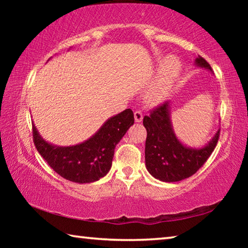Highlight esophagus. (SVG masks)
<instances>
[{
	"instance_id": "obj_1",
	"label": "esophagus",
	"mask_w": 248,
	"mask_h": 248,
	"mask_svg": "<svg viewBox=\"0 0 248 248\" xmlns=\"http://www.w3.org/2000/svg\"><path fill=\"white\" fill-rule=\"evenodd\" d=\"M133 115H134V120H136V123H141L142 119H143V115H142V112L139 110L134 111Z\"/></svg>"
}]
</instances>
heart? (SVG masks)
<instances>
[{
    "label": "heart",
    "instance_id": "1",
    "mask_svg": "<svg viewBox=\"0 0 248 248\" xmlns=\"http://www.w3.org/2000/svg\"><path fill=\"white\" fill-rule=\"evenodd\" d=\"M182 63L175 56L167 57L161 65L156 78L144 93L145 103L150 106H156L167 99L178 81Z\"/></svg>",
    "mask_w": 248,
    "mask_h": 248
}]
</instances>
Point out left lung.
Wrapping results in <instances>:
<instances>
[{"mask_svg": "<svg viewBox=\"0 0 248 248\" xmlns=\"http://www.w3.org/2000/svg\"><path fill=\"white\" fill-rule=\"evenodd\" d=\"M199 68L212 69L200 56L195 60ZM143 125L148 132L145 141V166L154 178L175 183L190 177L202 166L215 150L220 129L202 148H189L178 140L170 121V102H165L144 116Z\"/></svg>", "mask_w": 248, "mask_h": 248, "instance_id": "left-lung-1", "label": "left lung"}]
</instances>
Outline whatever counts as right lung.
<instances>
[{"label":"right lung","mask_w":248,"mask_h":248,"mask_svg":"<svg viewBox=\"0 0 248 248\" xmlns=\"http://www.w3.org/2000/svg\"><path fill=\"white\" fill-rule=\"evenodd\" d=\"M134 123L131 109L106 120L90 139L71 146L49 143L32 124L33 143L49 166L61 177L78 184L93 183L111 167L115 148Z\"/></svg>","instance_id":"obj_1"}]
</instances>
